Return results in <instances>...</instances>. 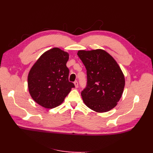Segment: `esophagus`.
<instances>
[{
  "instance_id": "esophagus-1",
  "label": "esophagus",
  "mask_w": 153,
  "mask_h": 153,
  "mask_svg": "<svg viewBox=\"0 0 153 153\" xmlns=\"http://www.w3.org/2000/svg\"><path fill=\"white\" fill-rule=\"evenodd\" d=\"M74 85H75V87H76V88H77V87H78V82H77V81L74 82Z\"/></svg>"
}]
</instances>
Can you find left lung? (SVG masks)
Listing matches in <instances>:
<instances>
[{
    "mask_svg": "<svg viewBox=\"0 0 153 153\" xmlns=\"http://www.w3.org/2000/svg\"><path fill=\"white\" fill-rule=\"evenodd\" d=\"M77 55L87 70V85L81 95L85 105L105 112L117 105L125 86L124 76L114 58L105 51H79Z\"/></svg>",
    "mask_w": 153,
    "mask_h": 153,
    "instance_id": "1",
    "label": "left lung"
}]
</instances>
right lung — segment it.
<instances>
[{"label": "right lung", "mask_w": 153, "mask_h": 153, "mask_svg": "<svg viewBox=\"0 0 153 153\" xmlns=\"http://www.w3.org/2000/svg\"><path fill=\"white\" fill-rule=\"evenodd\" d=\"M69 54L53 48L45 52L29 72V92L35 102L46 108L61 105L74 84L68 80Z\"/></svg>", "instance_id": "1"}]
</instances>
